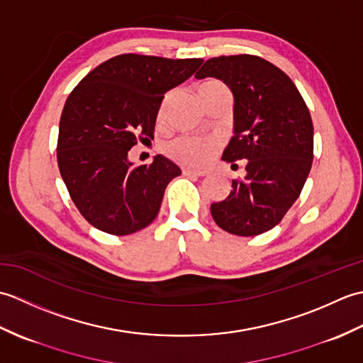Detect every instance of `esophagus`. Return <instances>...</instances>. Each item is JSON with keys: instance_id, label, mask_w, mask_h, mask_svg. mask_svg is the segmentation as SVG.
Returning <instances> with one entry per match:
<instances>
[{"instance_id": "esophagus-1", "label": "esophagus", "mask_w": 363, "mask_h": 363, "mask_svg": "<svg viewBox=\"0 0 363 363\" xmlns=\"http://www.w3.org/2000/svg\"><path fill=\"white\" fill-rule=\"evenodd\" d=\"M182 174L184 176H194V177H203L207 173L206 172H198V169H190V168H184L182 169Z\"/></svg>"}]
</instances>
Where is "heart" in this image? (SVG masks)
<instances>
[{"instance_id": "obj_1", "label": "heart", "mask_w": 363, "mask_h": 363, "mask_svg": "<svg viewBox=\"0 0 363 363\" xmlns=\"http://www.w3.org/2000/svg\"><path fill=\"white\" fill-rule=\"evenodd\" d=\"M215 90H228L225 84L220 81H206L199 87V94ZM218 148L217 138L213 137H195V135H181L176 137L164 145V151L167 156L174 160L176 164L190 167V168H203L212 160L215 151Z\"/></svg>"}]
</instances>
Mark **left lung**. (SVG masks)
<instances>
[{
    "mask_svg": "<svg viewBox=\"0 0 363 363\" xmlns=\"http://www.w3.org/2000/svg\"><path fill=\"white\" fill-rule=\"evenodd\" d=\"M217 78L234 95V137L223 160H245L246 176L211 206L215 223L242 237L264 234L296 201L313 159V125L293 81L268 60L238 54L206 60L195 78Z\"/></svg>",
    "mask_w": 363,
    "mask_h": 363,
    "instance_id": "8db88e82",
    "label": "left lung"
}]
</instances>
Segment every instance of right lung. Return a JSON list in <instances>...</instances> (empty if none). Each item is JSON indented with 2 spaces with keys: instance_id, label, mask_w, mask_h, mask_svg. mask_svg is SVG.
I'll use <instances>...</instances> for the list:
<instances>
[{
  "instance_id": "right-lung-1",
  "label": "right lung",
  "mask_w": 363,
  "mask_h": 363,
  "mask_svg": "<svg viewBox=\"0 0 363 363\" xmlns=\"http://www.w3.org/2000/svg\"><path fill=\"white\" fill-rule=\"evenodd\" d=\"M203 59L120 54L91 70L65 101L57 164L74 206L91 226L128 235L157 217L168 182L181 168L157 154L134 167L128 151L154 134L162 99Z\"/></svg>"
}]
</instances>
